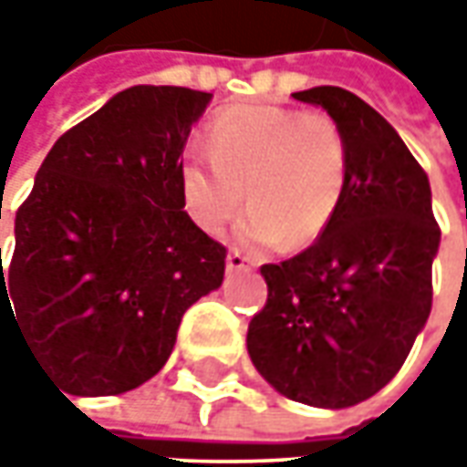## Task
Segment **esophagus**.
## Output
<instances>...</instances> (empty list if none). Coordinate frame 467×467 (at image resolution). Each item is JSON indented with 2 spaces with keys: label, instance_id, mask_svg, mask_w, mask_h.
I'll return each mask as SVG.
<instances>
[{
  "label": "esophagus",
  "instance_id": "1",
  "mask_svg": "<svg viewBox=\"0 0 467 467\" xmlns=\"http://www.w3.org/2000/svg\"><path fill=\"white\" fill-rule=\"evenodd\" d=\"M225 267L228 270H252L254 267V260L249 254H244L239 249H231L228 257H225Z\"/></svg>",
  "mask_w": 467,
  "mask_h": 467
}]
</instances>
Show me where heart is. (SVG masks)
Masks as SVG:
<instances>
[{
  "instance_id": "heart-1",
  "label": "heart",
  "mask_w": 467,
  "mask_h": 467,
  "mask_svg": "<svg viewBox=\"0 0 467 467\" xmlns=\"http://www.w3.org/2000/svg\"><path fill=\"white\" fill-rule=\"evenodd\" d=\"M346 184L340 124L325 111L267 103L223 109L207 132V153H189L182 169L187 213L207 234H221L239 213L246 187L252 210L236 228L246 246L314 242L335 218Z\"/></svg>"
}]
</instances>
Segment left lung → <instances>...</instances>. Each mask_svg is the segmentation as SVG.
<instances>
[{"label": "left lung", "instance_id": "8db88e82", "mask_svg": "<svg viewBox=\"0 0 467 467\" xmlns=\"http://www.w3.org/2000/svg\"><path fill=\"white\" fill-rule=\"evenodd\" d=\"M330 114L348 142V184L312 246L262 265L267 301L246 348L280 395L348 408L400 371L431 312L440 225L429 176L400 135L350 90L294 93Z\"/></svg>", "mask_w": 467, "mask_h": 467}]
</instances>
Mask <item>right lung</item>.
<instances>
[{
  "instance_id": "right-lung-1",
  "label": "right lung",
  "mask_w": 467,
  "mask_h": 467,
  "mask_svg": "<svg viewBox=\"0 0 467 467\" xmlns=\"http://www.w3.org/2000/svg\"><path fill=\"white\" fill-rule=\"evenodd\" d=\"M210 99L176 85L121 90L54 142L15 215L0 330L15 319L69 395L148 382L184 312L223 283L225 246L194 225L182 194V153Z\"/></svg>"
}]
</instances>
